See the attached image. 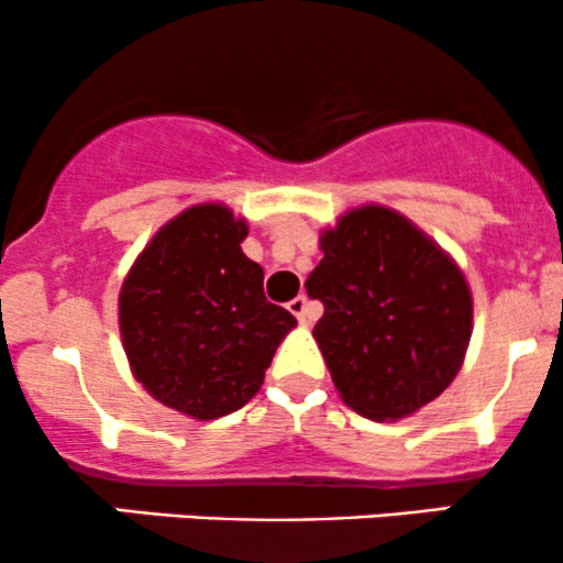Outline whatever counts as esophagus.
Wrapping results in <instances>:
<instances>
[{"label":"esophagus","mask_w":563,"mask_h":563,"mask_svg":"<svg viewBox=\"0 0 563 563\" xmlns=\"http://www.w3.org/2000/svg\"><path fill=\"white\" fill-rule=\"evenodd\" d=\"M288 312L294 314V318L299 320L301 325H307V322H312V312H309L307 296H296V299H290V301H288Z\"/></svg>","instance_id":"1"}]
</instances>
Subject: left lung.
<instances>
[{
	"label": "left lung",
	"mask_w": 563,
	"mask_h": 563,
	"mask_svg": "<svg viewBox=\"0 0 563 563\" xmlns=\"http://www.w3.org/2000/svg\"><path fill=\"white\" fill-rule=\"evenodd\" d=\"M307 294L335 391L363 418L399 421L437 399L466 360L474 296L457 262L416 222L380 203L320 232Z\"/></svg>",
	"instance_id": "left-lung-1"
}]
</instances>
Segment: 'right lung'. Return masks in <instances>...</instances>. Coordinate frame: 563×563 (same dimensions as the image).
Instances as JSON below:
<instances>
[{
    "label": "right lung",
    "mask_w": 563,
    "mask_h": 563,
    "mask_svg": "<svg viewBox=\"0 0 563 563\" xmlns=\"http://www.w3.org/2000/svg\"><path fill=\"white\" fill-rule=\"evenodd\" d=\"M249 222L196 203L147 241L121 283L119 331L132 376L196 421L254 399L277 346L296 328L264 296V269L243 254Z\"/></svg>",
    "instance_id": "obj_1"
}]
</instances>
